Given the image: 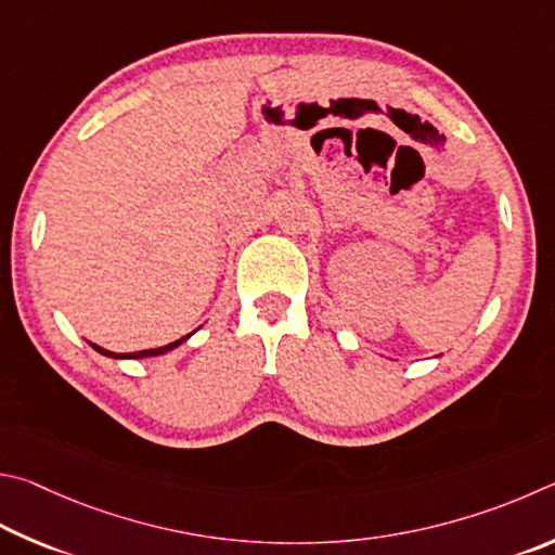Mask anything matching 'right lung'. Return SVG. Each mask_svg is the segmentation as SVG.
<instances>
[{"instance_id": "1", "label": "right lung", "mask_w": 555, "mask_h": 555, "mask_svg": "<svg viewBox=\"0 0 555 555\" xmlns=\"http://www.w3.org/2000/svg\"><path fill=\"white\" fill-rule=\"evenodd\" d=\"M192 334H188V336H182V338H178V341H172V344H168V346H160V348H149V351H139V353H112V351H106V348H100V346H94L92 344V348L96 353H102V356H106V358H151V356H163V353H168V351H172V348H178L182 341H188Z\"/></svg>"}]
</instances>
